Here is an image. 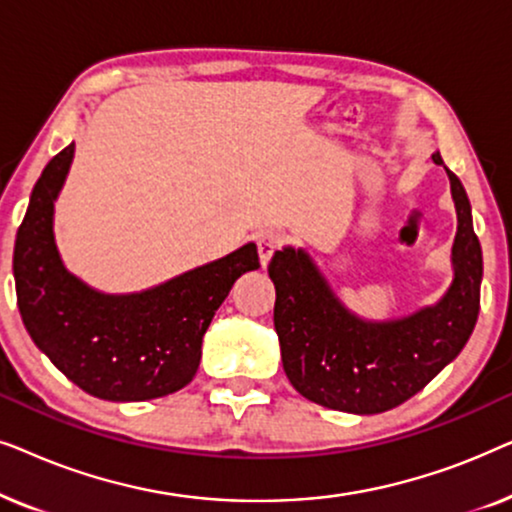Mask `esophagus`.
<instances>
[{"label": "esophagus", "mask_w": 512, "mask_h": 512, "mask_svg": "<svg viewBox=\"0 0 512 512\" xmlns=\"http://www.w3.org/2000/svg\"><path fill=\"white\" fill-rule=\"evenodd\" d=\"M256 244H258V256H261V265H268L272 254H275V251L284 244V235L277 233V230H265V233L256 237Z\"/></svg>", "instance_id": "esophagus-1"}]
</instances>
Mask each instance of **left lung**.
I'll return each instance as SVG.
<instances>
[{
	"label": "left lung",
	"instance_id": "left-lung-1",
	"mask_svg": "<svg viewBox=\"0 0 512 512\" xmlns=\"http://www.w3.org/2000/svg\"><path fill=\"white\" fill-rule=\"evenodd\" d=\"M431 158L445 167L438 151ZM445 172L457 237L454 279L436 305L401 319L366 321L340 303L307 251H275L268 265L277 293L275 331L284 373L307 401L354 415L387 412L422 391L471 338L480 312L482 251L464 186Z\"/></svg>",
	"mask_w": 512,
	"mask_h": 512
}]
</instances>
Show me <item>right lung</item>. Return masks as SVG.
<instances>
[{
	"label": "right lung",
	"mask_w": 512,
	"mask_h": 512,
	"mask_svg": "<svg viewBox=\"0 0 512 512\" xmlns=\"http://www.w3.org/2000/svg\"><path fill=\"white\" fill-rule=\"evenodd\" d=\"M74 142L44 167L13 249L18 310L41 352L76 387L104 401H151L198 373L202 335L230 286L261 268L256 244L139 293H102L72 275L53 235V207Z\"/></svg>",
	"instance_id": "1"
}]
</instances>
